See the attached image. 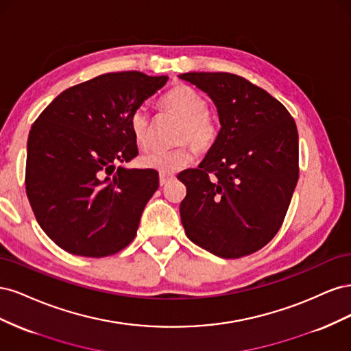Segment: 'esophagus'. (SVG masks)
Returning a JSON list of instances; mask_svg holds the SVG:
<instances>
[{
	"label": "esophagus",
	"mask_w": 351,
	"mask_h": 351,
	"mask_svg": "<svg viewBox=\"0 0 351 351\" xmlns=\"http://www.w3.org/2000/svg\"><path fill=\"white\" fill-rule=\"evenodd\" d=\"M176 177L173 174H159V184L167 186L169 182H173Z\"/></svg>",
	"instance_id": "34e87169"
}]
</instances>
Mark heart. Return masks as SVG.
<instances>
[{"label": "heart", "instance_id": "1", "mask_svg": "<svg viewBox=\"0 0 351 351\" xmlns=\"http://www.w3.org/2000/svg\"><path fill=\"white\" fill-rule=\"evenodd\" d=\"M161 107L180 120L174 136V141L180 145L171 149L145 155L142 165L161 174H173L187 167L193 159L192 147L185 142L192 145L196 151L205 152L217 141L218 125L214 117L209 114L208 101L204 95L187 84H177L169 90L162 98ZM130 130L137 146L149 149L152 146V124L143 108L132 114Z\"/></svg>", "mask_w": 351, "mask_h": 351}]
</instances>
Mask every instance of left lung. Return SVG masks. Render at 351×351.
<instances>
[{"mask_svg": "<svg viewBox=\"0 0 351 351\" xmlns=\"http://www.w3.org/2000/svg\"><path fill=\"white\" fill-rule=\"evenodd\" d=\"M215 102L221 129L187 187L180 215L187 237L224 259L262 249L281 228L299 180V134L284 105L231 73H184Z\"/></svg>", "mask_w": 351, "mask_h": 351, "instance_id": "left-lung-1", "label": "left lung"}]
</instances>
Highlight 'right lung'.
<instances>
[{"mask_svg": "<svg viewBox=\"0 0 351 351\" xmlns=\"http://www.w3.org/2000/svg\"><path fill=\"white\" fill-rule=\"evenodd\" d=\"M168 76L105 73L61 92L32 124L26 195L58 247L104 258L133 241L159 186L155 169H127L137 154L130 117Z\"/></svg>", "mask_w": 351, "mask_h": 351, "instance_id": "1", "label": "right lung"}]
</instances>
